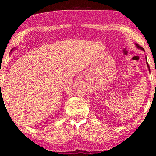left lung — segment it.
I'll list each match as a JSON object with an SVG mask.
<instances>
[{
  "label": "left lung",
  "mask_w": 156,
  "mask_h": 156,
  "mask_svg": "<svg viewBox=\"0 0 156 156\" xmlns=\"http://www.w3.org/2000/svg\"><path fill=\"white\" fill-rule=\"evenodd\" d=\"M135 46H137V48H140V50H143V51H145V50H144V48H143L142 46H139L138 44H135ZM145 58H146V64H147V68H148V69H149V72H151V70H150V66H149V65H148V64H147V58H146V56H145Z\"/></svg>",
  "instance_id": "1"
}]
</instances>
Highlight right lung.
<instances>
[{"mask_svg":"<svg viewBox=\"0 0 156 156\" xmlns=\"http://www.w3.org/2000/svg\"><path fill=\"white\" fill-rule=\"evenodd\" d=\"M15 48H12V50H11V51H13V50H14V49H15Z\"/></svg>","mask_w":156,"mask_h":156,"instance_id":"obj_1","label":"right lung"}]
</instances>
